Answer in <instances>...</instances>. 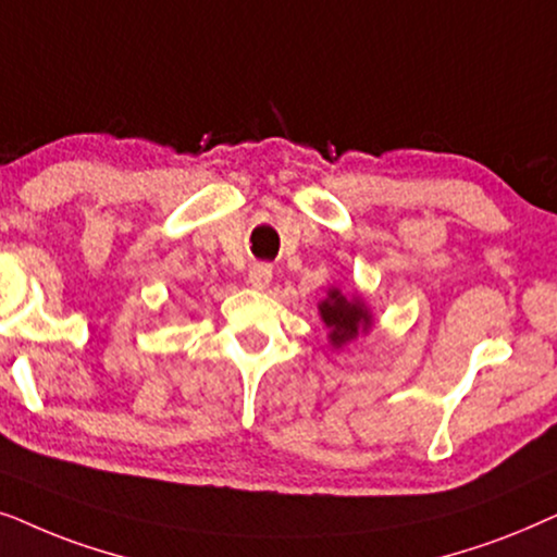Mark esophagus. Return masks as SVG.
<instances>
[{"label":"esophagus","instance_id":"obj_1","mask_svg":"<svg viewBox=\"0 0 557 557\" xmlns=\"http://www.w3.org/2000/svg\"><path fill=\"white\" fill-rule=\"evenodd\" d=\"M247 283L255 287V290H264V287L272 283V267L262 264V262L251 264L249 274H247Z\"/></svg>","mask_w":557,"mask_h":557}]
</instances>
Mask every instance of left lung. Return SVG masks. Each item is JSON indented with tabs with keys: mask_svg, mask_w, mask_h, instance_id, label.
<instances>
[{
	"mask_svg": "<svg viewBox=\"0 0 557 557\" xmlns=\"http://www.w3.org/2000/svg\"><path fill=\"white\" fill-rule=\"evenodd\" d=\"M318 313H321L323 323L329 325V338L336 348L346 346L348 341H354L359 333H367L374 323L364 300L346 298L338 287H331L325 300L318 302Z\"/></svg>",
	"mask_w": 557,
	"mask_h": 557,
	"instance_id": "obj_1",
	"label": "left lung"
}]
</instances>
